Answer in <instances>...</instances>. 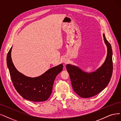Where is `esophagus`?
Wrapping results in <instances>:
<instances>
[{
  "mask_svg": "<svg viewBox=\"0 0 121 121\" xmlns=\"http://www.w3.org/2000/svg\"><path fill=\"white\" fill-rule=\"evenodd\" d=\"M64 62H65V63H66V62H67V61L66 60H64Z\"/></svg>",
  "mask_w": 121,
  "mask_h": 121,
  "instance_id": "obj_1",
  "label": "esophagus"
}]
</instances>
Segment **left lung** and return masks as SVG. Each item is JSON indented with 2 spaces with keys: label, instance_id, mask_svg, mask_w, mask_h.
<instances>
[{
  "label": "left lung",
  "instance_id": "left-lung-1",
  "mask_svg": "<svg viewBox=\"0 0 121 121\" xmlns=\"http://www.w3.org/2000/svg\"><path fill=\"white\" fill-rule=\"evenodd\" d=\"M107 47V56L100 68L91 73H87L77 67L66 65L71 85L75 92L83 98H89L99 93L108 85L113 72L112 50L109 42L103 34Z\"/></svg>",
  "mask_w": 121,
  "mask_h": 121
}]
</instances>
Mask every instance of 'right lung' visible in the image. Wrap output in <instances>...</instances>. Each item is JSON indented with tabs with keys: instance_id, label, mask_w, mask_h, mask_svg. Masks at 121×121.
Segmentation results:
<instances>
[{
	"instance_id": "1",
	"label": "right lung",
	"mask_w": 121,
	"mask_h": 121,
	"mask_svg": "<svg viewBox=\"0 0 121 121\" xmlns=\"http://www.w3.org/2000/svg\"><path fill=\"white\" fill-rule=\"evenodd\" d=\"M12 47L7 56V65L13 85L18 93L25 99L34 102L47 100L52 94L56 77L63 69L60 64L47 70L42 75L31 78L19 72L14 66L11 57Z\"/></svg>"
}]
</instances>
